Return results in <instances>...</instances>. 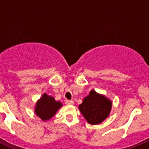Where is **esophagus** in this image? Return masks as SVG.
I'll list each match as a JSON object with an SVG mask.
<instances>
[{
    "mask_svg": "<svg viewBox=\"0 0 149 149\" xmlns=\"http://www.w3.org/2000/svg\"><path fill=\"white\" fill-rule=\"evenodd\" d=\"M65 104L68 105H72L74 104V101H72V100H66V101H65Z\"/></svg>",
    "mask_w": 149,
    "mask_h": 149,
    "instance_id": "1",
    "label": "esophagus"
}]
</instances>
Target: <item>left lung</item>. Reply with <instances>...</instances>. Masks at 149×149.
I'll return each instance as SVG.
<instances>
[{
	"mask_svg": "<svg viewBox=\"0 0 149 149\" xmlns=\"http://www.w3.org/2000/svg\"><path fill=\"white\" fill-rule=\"evenodd\" d=\"M111 108L112 101L93 89L79 105V110L90 125H98L105 120L109 116Z\"/></svg>",
	"mask_w": 149,
	"mask_h": 149,
	"instance_id": "1",
	"label": "left lung"
}]
</instances>
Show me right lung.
Here are the masks:
<instances>
[{"mask_svg": "<svg viewBox=\"0 0 149 149\" xmlns=\"http://www.w3.org/2000/svg\"><path fill=\"white\" fill-rule=\"evenodd\" d=\"M62 106L60 101H55L54 97L44 93L36 103L34 111L42 120L47 121L51 119Z\"/></svg>", "mask_w": 149, "mask_h": 149, "instance_id": "1", "label": "right lung"}]
</instances>
